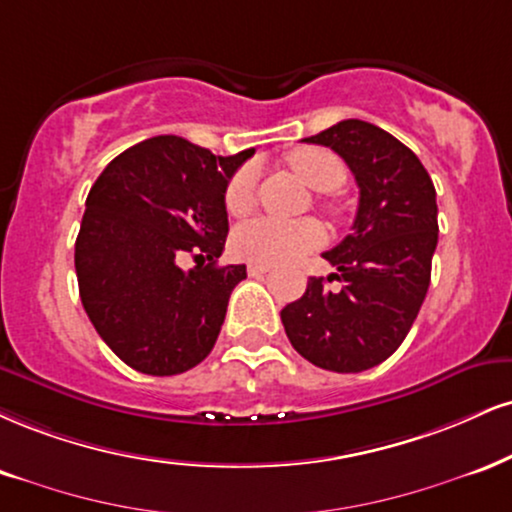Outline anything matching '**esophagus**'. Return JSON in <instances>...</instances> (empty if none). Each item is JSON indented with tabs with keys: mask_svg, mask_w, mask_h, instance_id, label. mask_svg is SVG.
Masks as SVG:
<instances>
[{
	"mask_svg": "<svg viewBox=\"0 0 512 512\" xmlns=\"http://www.w3.org/2000/svg\"><path fill=\"white\" fill-rule=\"evenodd\" d=\"M269 264H264V262H250L248 264V274L250 276H262V274H267L269 272Z\"/></svg>",
	"mask_w": 512,
	"mask_h": 512,
	"instance_id": "obj_1",
	"label": "esophagus"
}]
</instances>
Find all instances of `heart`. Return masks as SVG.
Instances as JSON below:
<instances>
[{"mask_svg":"<svg viewBox=\"0 0 512 512\" xmlns=\"http://www.w3.org/2000/svg\"><path fill=\"white\" fill-rule=\"evenodd\" d=\"M288 166L303 178L307 186L322 190V193L336 190L346 181V166L334 152L324 150V147H298L288 155ZM255 197L257 169L252 164H245L226 183L224 205L233 217H243L255 207ZM324 238L322 224L315 219L283 221L262 217L240 226L233 236V250L245 260L281 264L300 260L307 252L317 250L324 243Z\"/></svg>","mask_w":512,"mask_h":512,"instance_id":"1","label":"heart"}]
</instances>
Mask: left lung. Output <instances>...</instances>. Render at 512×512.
<instances>
[{"label": "left lung", "instance_id": "left-lung-1", "mask_svg": "<svg viewBox=\"0 0 512 512\" xmlns=\"http://www.w3.org/2000/svg\"><path fill=\"white\" fill-rule=\"evenodd\" d=\"M331 147L353 171L360 202L348 233L324 260L341 291L312 276L281 310L288 341L312 365L357 374L396 353L427 295L439 240L436 190L410 147L360 119L305 138Z\"/></svg>", "mask_w": 512, "mask_h": 512}]
</instances>
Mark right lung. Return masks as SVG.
<instances>
[{
  "label": "right lung",
  "mask_w": 512,
  "mask_h": 512,
  "mask_svg": "<svg viewBox=\"0 0 512 512\" xmlns=\"http://www.w3.org/2000/svg\"><path fill=\"white\" fill-rule=\"evenodd\" d=\"M255 155L217 157L178 135H157L107 164L85 200L76 238L78 291L102 341L152 377L212 353L245 264L219 267L229 236L224 190ZM196 255L188 273L177 267Z\"/></svg>",
  "instance_id": "right-lung-1"
}]
</instances>
